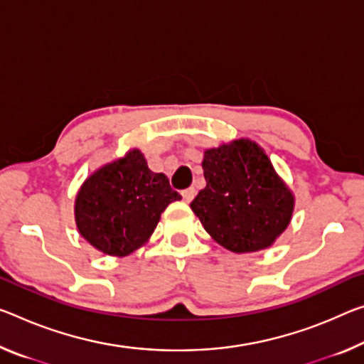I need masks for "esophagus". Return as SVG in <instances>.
Instances as JSON below:
<instances>
[{"label": "esophagus", "instance_id": "esophagus-1", "mask_svg": "<svg viewBox=\"0 0 364 364\" xmlns=\"http://www.w3.org/2000/svg\"><path fill=\"white\" fill-rule=\"evenodd\" d=\"M181 196H183L184 203H191V200L194 199V196H196V189L194 188L184 189V191H181Z\"/></svg>", "mask_w": 364, "mask_h": 364}]
</instances>
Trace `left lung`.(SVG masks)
<instances>
[{
    "instance_id": "1",
    "label": "left lung",
    "mask_w": 364,
    "mask_h": 364,
    "mask_svg": "<svg viewBox=\"0 0 364 364\" xmlns=\"http://www.w3.org/2000/svg\"><path fill=\"white\" fill-rule=\"evenodd\" d=\"M203 168L207 184L191 209L218 245L255 252L288 227L293 196L256 142L240 139L209 149Z\"/></svg>"
}]
</instances>
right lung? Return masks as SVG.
Returning <instances> with one entry per match:
<instances>
[{"mask_svg": "<svg viewBox=\"0 0 364 364\" xmlns=\"http://www.w3.org/2000/svg\"><path fill=\"white\" fill-rule=\"evenodd\" d=\"M181 196L164 173L149 170L134 149L85 180L76 199L79 233L109 256H126L146 243L161 212Z\"/></svg>", "mask_w": 364, "mask_h": 364, "instance_id": "1", "label": "right lung"}]
</instances>
